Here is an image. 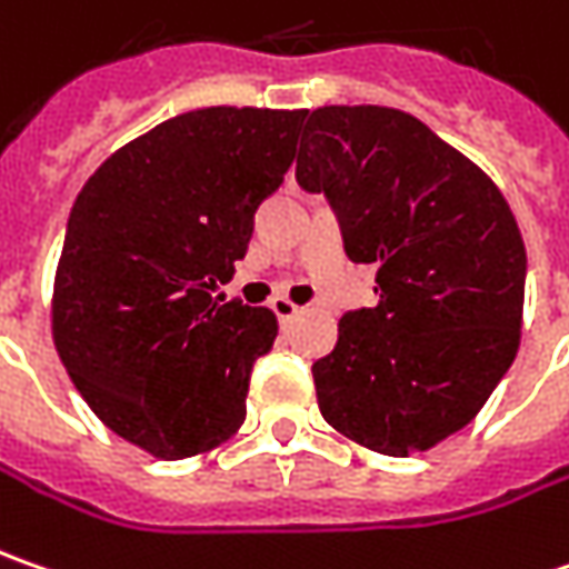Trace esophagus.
Returning a JSON list of instances; mask_svg holds the SVG:
<instances>
[{
	"label": "esophagus",
	"mask_w": 569,
	"mask_h": 569,
	"mask_svg": "<svg viewBox=\"0 0 569 569\" xmlns=\"http://www.w3.org/2000/svg\"><path fill=\"white\" fill-rule=\"evenodd\" d=\"M270 308H273V315L280 318V323H289L296 315H299V311H302L299 305L292 302V299H286V296H277V299L270 302Z\"/></svg>",
	"instance_id": "34e87169"
}]
</instances>
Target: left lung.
Listing matches in <instances>:
<instances>
[{
    "mask_svg": "<svg viewBox=\"0 0 569 569\" xmlns=\"http://www.w3.org/2000/svg\"><path fill=\"white\" fill-rule=\"evenodd\" d=\"M296 179L327 194L346 254L378 264L311 365L323 421L383 457L438 447L479 416L519 349L526 246L500 188L416 116L305 112Z\"/></svg>",
    "mask_w": 569,
    "mask_h": 569,
    "instance_id": "1",
    "label": "left lung"
}]
</instances>
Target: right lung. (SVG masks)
I'll return each instance as SVG.
<instances>
[{"label":"right lung","instance_id":"obj_1","mask_svg":"<svg viewBox=\"0 0 569 569\" xmlns=\"http://www.w3.org/2000/svg\"><path fill=\"white\" fill-rule=\"evenodd\" d=\"M305 109L207 107L128 141L71 207L52 343L93 416L157 460L229 441L277 315L226 302Z\"/></svg>","mask_w":569,"mask_h":569}]
</instances>
